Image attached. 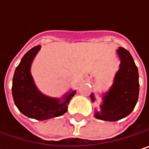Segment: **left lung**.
<instances>
[{
  "label": "left lung",
  "instance_id": "8db88e82",
  "mask_svg": "<svg viewBox=\"0 0 149 149\" xmlns=\"http://www.w3.org/2000/svg\"><path fill=\"white\" fill-rule=\"evenodd\" d=\"M117 53L121 59L120 69L114 84L104 96L101 111H97V119L115 122L129 116L134 109L139 96V75L134 59L128 50L120 47ZM91 98L94 102V96Z\"/></svg>",
  "mask_w": 149,
  "mask_h": 149
}]
</instances>
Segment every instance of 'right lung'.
Returning <instances> with one entry per match:
<instances>
[{"mask_svg":"<svg viewBox=\"0 0 149 149\" xmlns=\"http://www.w3.org/2000/svg\"><path fill=\"white\" fill-rule=\"evenodd\" d=\"M40 49V45H37L29 50L16 67L12 94L15 105L23 115L42 121L64 115L67 111V104L76 91L65 96L64 102L60 103L58 99L45 97L38 91L30 73V67Z\"/></svg>","mask_w":149,"mask_h":149,"instance_id":"right-lung-1","label":"right lung"}]
</instances>
